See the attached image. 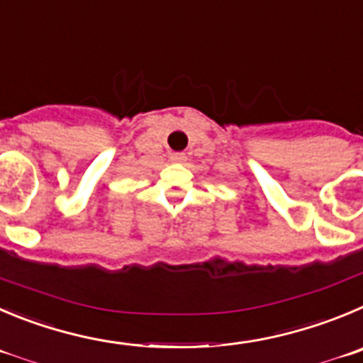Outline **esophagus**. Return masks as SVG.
Masks as SVG:
<instances>
[{
	"label": "esophagus",
	"mask_w": 363,
	"mask_h": 363,
	"mask_svg": "<svg viewBox=\"0 0 363 363\" xmlns=\"http://www.w3.org/2000/svg\"><path fill=\"white\" fill-rule=\"evenodd\" d=\"M170 161L172 162H184L186 154H182V152H174V154H170Z\"/></svg>",
	"instance_id": "esophagus-1"
}]
</instances>
